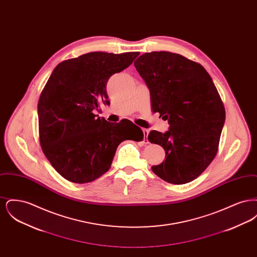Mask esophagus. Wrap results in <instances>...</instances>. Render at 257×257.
Returning a JSON list of instances; mask_svg holds the SVG:
<instances>
[{"instance_id":"esophagus-1","label":"esophagus","mask_w":257,"mask_h":257,"mask_svg":"<svg viewBox=\"0 0 257 257\" xmlns=\"http://www.w3.org/2000/svg\"><path fill=\"white\" fill-rule=\"evenodd\" d=\"M143 132H144V135H145V142H146L147 144H148V140H146L145 137H148V134H149V131H148L147 129H143Z\"/></svg>"}]
</instances>
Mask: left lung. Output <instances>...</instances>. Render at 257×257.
I'll list each match as a JSON object with an SVG mask.
<instances>
[{
  "mask_svg": "<svg viewBox=\"0 0 257 257\" xmlns=\"http://www.w3.org/2000/svg\"><path fill=\"white\" fill-rule=\"evenodd\" d=\"M134 65L150 90L152 110L171 125L165 134L148 135L166 151V160L151 170L169 183H189L218 152L225 119L220 94L204 67L179 54L146 53Z\"/></svg>",
  "mask_w": 257,
  "mask_h": 257,
  "instance_id": "8db88e82",
  "label": "left lung"
}]
</instances>
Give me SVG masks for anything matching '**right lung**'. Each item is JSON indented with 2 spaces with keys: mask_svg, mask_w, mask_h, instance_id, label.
Listing matches in <instances>:
<instances>
[{
  "mask_svg": "<svg viewBox=\"0 0 257 257\" xmlns=\"http://www.w3.org/2000/svg\"><path fill=\"white\" fill-rule=\"evenodd\" d=\"M139 55L91 52L61 61L51 74L38 100L39 143L66 180H96L110 170L123 141H143L142 129L133 123L112 124L94 114L101 103L110 104L106 86L110 76L127 68Z\"/></svg>",
  "mask_w": 257,
  "mask_h": 257,
  "instance_id": "1",
  "label": "right lung"
}]
</instances>
